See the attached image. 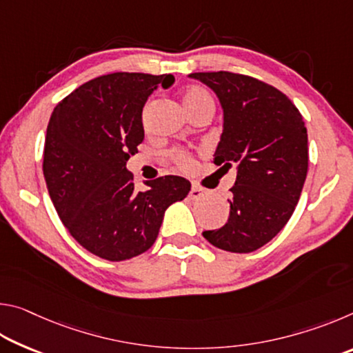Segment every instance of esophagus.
Wrapping results in <instances>:
<instances>
[{
	"mask_svg": "<svg viewBox=\"0 0 353 353\" xmlns=\"http://www.w3.org/2000/svg\"><path fill=\"white\" fill-rule=\"evenodd\" d=\"M207 194V191L202 188V187H198V185H193V187H191V190H190V199H193V201H196V199H201V198H204V196Z\"/></svg>",
	"mask_w": 353,
	"mask_h": 353,
	"instance_id": "esophagus-1",
	"label": "esophagus"
}]
</instances>
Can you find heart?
<instances>
[{
  "instance_id": "1",
  "label": "heart",
  "mask_w": 353,
  "mask_h": 353,
  "mask_svg": "<svg viewBox=\"0 0 353 353\" xmlns=\"http://www.w3.org/2000/svg\"><path fill=\"white\" fill-rule=\"evenodd\" d=\"M182 101L188 113L199 110L202 107H214L210 94H208L204 88H201L198 85H190L187 90L183 92ZM171 159L174 160L181 168H191V165H193V160H191L190 154L182 151V149H174V151L171 152Z\"/></svg>"
}]
</instances>
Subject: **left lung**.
Segmentation results:
<instances>
[{"label":"left lung","instance_id":"left-lung-1","mask_svg":"<svg viewBox=\"0 0 353 353\" xmlns=\"http://www.w3.org/2000/svg\"><path fill=\"white\" fill-rule=\"evenodd\" d=\"M216 93L224 128L214 165H238L230 214L204 238L223 250L254 252L271 241L301 198L308 171V137L301 112L286 94L255 77L191 73Z\"/></svg>","mask_w":353,"mask_h":353}]
</instances>
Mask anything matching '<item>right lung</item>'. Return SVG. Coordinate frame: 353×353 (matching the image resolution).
I'll return each mask as SVG.
<instances>
[{
  "instance_id": "right-lung-1",
  "label": "right lung",
  "mask_w": 353,
  "mask_h": 353,
  "mask_svg": "<svg viewBox=\"0 0 353 353\" xmlns=\"http://www.w3.org/2000/svg\"><path fill=\"white\" fill-rule=\"evenodd\" d=\"M171 74L112 73L83 83L56 105L46 129L43 176L59 218L88 252L109 261L140 255L157 240L165 210L190 193L179 176L135 190L126 163L145 139L141 112Z\"/></svg>"
}]
</instances>
